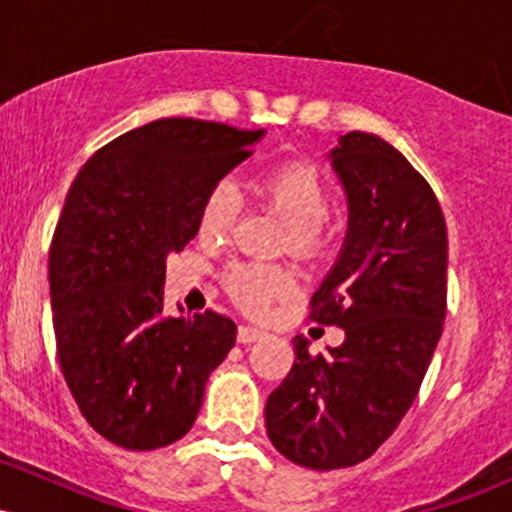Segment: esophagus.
Segmentation results:
<instances>
[{"instance_id":"34e87169","label":"esophagus","mask_w":512,"mask_h":512,"mask_svg":"<svg viewBox=\"0 0 512 512\" xmlns=\"http://www.w3.org/2000/svg\"><path fill=\"white\" fill-rule=\"evenodd\" d=\"M262 330H257V327H250V325H240V330H238V342L240 344H252V342H257V339L262 337Z\"/></svg>"}]
</instances>
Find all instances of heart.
Here are the masks:
<instances>
[{
    "label": "heart",
    "instance_id": "obj_1",
    "mask_svg": "<svg viewBox=\"0 0 512 512\" xmlns=\"http://www.w3.org/2000/svg\"><path fill=\"white\" fill-rule=\"evenodd\" d=\"M262 197L267 199L286 226L291 228L293 250L298 255H315L325 243L322 223L332 207L330 185L322 173L308 161L281 163L264 175ZM238 216V192L231 182L221 180L209 187L199 207V233L221 238L233 228ZM231 296L252 313H264L274 301L293 289V279L284 269L260 267V264H233L223 276Z\"/></svg>",
    "mask_w": 512,
    "mask_h": 512
}]
</instances>
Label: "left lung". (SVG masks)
I'll return each instance as SVG.
<instances>
[{"label": "left lung", "instance_id": "1", "mask_svg": "<svg viewBox=\"0 0 512 512\" xmlns=\"http://www.w3.org/2000/svg\"><path fill=\"white\" fill-rule=\"evenodd\" d=\"M349 197L342 255L310 298L308 320L344 342L296 361L264 407L267 436L291 462L339 469L373 455L419 395L448 308V228L436 192L395 146L349 132L332 151Z\"/></svg>", "mask_w": 512, "mask_h": 512}]
</instances>
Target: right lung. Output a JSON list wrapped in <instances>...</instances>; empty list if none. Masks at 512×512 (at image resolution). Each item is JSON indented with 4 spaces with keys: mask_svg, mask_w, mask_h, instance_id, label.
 Returning <instances> with one entry per match:
<instances>
[{
    "mask_svg": "<svg viewBox=\"0 0 512 512\" xmlns=\"http://www.w3.org/2000/svg\"><path fill=\"white\" fill-rule=\"evenodd\" d=\"M260 137L166 117L98 149L69 187L50 245L57 358L84 419L120 448L185 436L236 344V322L214 310L161 315L166 257L197 236L209 187Z\"/></svg>",
    "mask_w": 512,
    "mask_h": 512,
    "instance_id": "obj_1",
    "label": "right lung"
}]
</instances>
